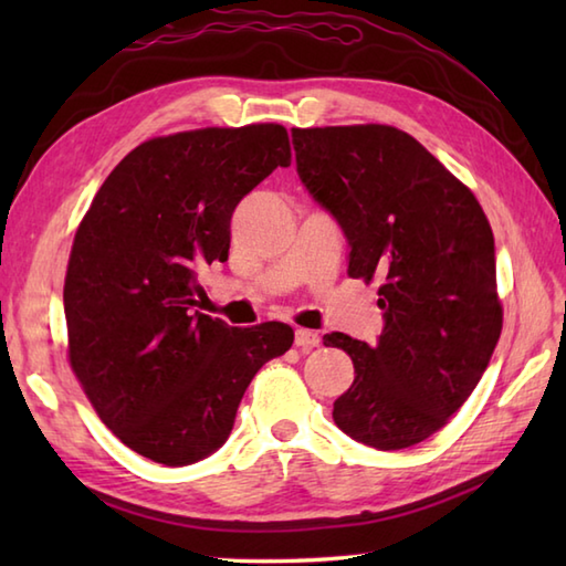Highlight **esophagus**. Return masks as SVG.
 Returning a JSON list of instances; mask_svg holds the SVG:
<instances>
[{
    "mask_svg": "<svg viewBox=\"0 0 566 566\" xmlns=\"http://www.w3.org/2000/svg\"><path fill=\"white\" fill-rule=\"evenodd\" d=\"M294 345L298 347V350H314V347L321 345V335L316 331H308V328H296L294 331Z\"/></svg>",
    "mask_w": 566,
    "mask_h": 566,
    "instance_id": "1",
    "label": "esophagus"
}]
</instances>
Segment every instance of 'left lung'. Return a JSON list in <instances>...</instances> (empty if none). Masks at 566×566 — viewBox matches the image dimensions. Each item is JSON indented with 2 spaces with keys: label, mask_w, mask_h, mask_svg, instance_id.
Returning a JSON list of instances; mask_svg holds the SVG:
<instances>
[{
  "label": "left lung",
  "mask_w": 566,
  "mask_h": 566,
  "mask_svg": "<svg viewBox=\"0 0 566 566\" xmlns=\"http://www.w3.org/2000/svg\"><path fill=\"white\" fill-rule=\"evenodd\" d=\"M292 140L298 179L350 245L347 274L381 282L375 345L323 338L355 365L333 420L369 448H411L448 423L494 355V233L472 191L399 128H292Z\"/></svg>",
  "instance_id": "obj_1"
}]
</instances>
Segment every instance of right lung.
<instances>
[{
  "label": "right lung",
  "mask_w": 566,
  "mask_h": 566,
  "mask_svg": "<svg viewBox=\"0 0 566 566\" xmlns=\"http://www.w3.org/2000/svg\"><path fill=\"white\" fill-rule=\"evenodd\" d=\"M290 163L280 124L153 138L114 167L77 228L70 367L102 423L153 462L219 450L252 377L294 343L286 323L233 328L191 311L199 272L228 260L238 201Z\"/></svg>",
  "instance_id": "add662e5"
}]
</instances>
